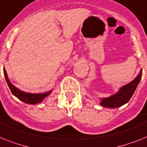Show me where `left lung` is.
I'll return each mask as SVG.
<instances>
[{"mask_svg": "<svg viewBox=\"0 0 147 147\" xmlns=\"http://www.w3.org/2000/svg\"><path fill=\"white\" fill-rule=\"evenodd\" d=\"M141 76L142 70L134 80L122 86L116 94H113L108 98H103L101 102L100 103V105L107 108H116L128 102V100H130L134 94L138 85L139 84Z\"/></svg>", "mask_w": 147, "mask_h": 147, "instance_id": "obj_1", "label": "left lung"}]
</instances>
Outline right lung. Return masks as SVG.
<instances>
[{
	"instance_id": "1",
	"label": "right lung",
	"mask_w": 147,
	"mask_h": 147,
	"mask_svg": "<svg viewBox=\"0 0 147 147\" xmlns=\"http://www.w3.org/2000/svg\"><path fill=\"white\" fill-rule=\"evenodd\" d=\"M3 74H4L6 81H7V85H8V86H9V89H10L11 92L13 93V95H15L17 98H19V100L23 101L24 103H26V104H38V103H40L46 97L49 95V94L52 92V91H49L48 92L43 93V94H41V93L33 94V93L24 92L21 91L19 88H17L16 86H14L9 82L8 76H7V72H6V70L4 68H3Z\"/></svg>"
}]
</instances>
